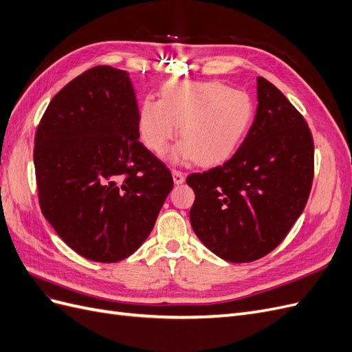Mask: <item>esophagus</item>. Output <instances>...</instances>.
I'll list each match as a JSON object with an SVG mask.
<instances>
[{"label":"esophagus","mask_w":352,"mask_h":352,"mask_svg":"<svg viewBox=\"0 0 352 352\" xmlns=\"http://www.w3.org/2000/svg\"><path fill=\"white\" fill-rule=\"evenodd\" d=\"M172 175H173V182L176 185H180V184L185 182V173L179 172V170H172Z\"/></svg>","instance_id":"34e87169"}]
</instances>
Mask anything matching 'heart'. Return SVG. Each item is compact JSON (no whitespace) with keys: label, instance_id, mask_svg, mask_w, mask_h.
Returning <instances> with one entry per match:
<instances>
[{"label":"heart","instance_id":"b5f03b06","mask_svg":"<svg viewBox=\"0 0 352 352\" xmlns=\"http://www.w3.org/2000/svg\"><path fill=\"white\" fill-rule=\"evenodd\" d=\"M252 101L243 91L219 80H177L166 85L162 100L148 98L138 116L145 145L163 153L182 126V144L175 162L192 160L202 166L226 162L239 148L252 120Z\"/></svg>","mask_w":352,"mask_h":352}]
</instances>
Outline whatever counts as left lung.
Instances as JSON below:
<instances>
[{
	"instance_id": "8db88e82",
	"label": "left lung",
	"mask_w": 352,
	"mask_h": 352,
	"mask_svg": "<svg viewBox=\"0 0 352 352\" xmlns=\"http://www.w3.org/2000/svg\"><path fill=\"white\" fill-rule=\"evenodd\" d=\"M257 100L252 126L233 157L186 177L195 192L190 226L230 263L258 260L278 247L304 211L314 176L304 117L264 78H257Z\"/></svg>"
}]
</instances>
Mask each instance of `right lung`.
<instances>
[{
    "label": "right lung",
    "instance_id": "right-lung-1",
    "mask_svg": "<svg viewBox=\"0 0 352 352\" xmlns=\"http://www.w3.org/2000/svg\"><path fill=\"white\" fill-rule=\"evenodd\" d=\"M129 73L97 66L69 82L42 116L34 163L42 214L82 257L117 263L150 235L173 177L138 141Z\"/></svg>",
    "mask_w": 352,
    "mask_h": 352
}]
</instances>
